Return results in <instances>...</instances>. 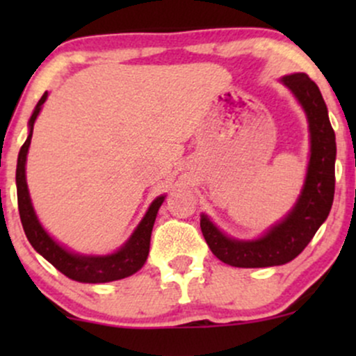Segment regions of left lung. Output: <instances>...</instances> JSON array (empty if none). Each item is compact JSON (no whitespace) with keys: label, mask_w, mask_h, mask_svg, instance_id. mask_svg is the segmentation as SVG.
I'll use <instances>...</instances> for the list:
<instances>
[{"label":"left lung","mask_w":356,"mask_h":356,"mask_svg":"<svg viewBox=\"0 0 356 356\" xmlns=\"http://www.w3.org/2000/svg\"><path fill=\"white\" fill-rule=\"evenodd\" d=\"M281 81L291 90L308 118L312 140L308 172L295 207L254 241L227 238L202 214L201 231L212 254L236 268H269L293 261L308 246L333 204L337 142L320 88L306 73L286 75Z\"/></svg>","instance_id":"1"}]
</instances>
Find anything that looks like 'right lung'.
Segmentation results:
<instances>
[{
  "instance_id": "1",
  "label": "right lung",
  "mask_w": 356,
  "mask_h": 356,
  "mask_svg": "<svg viewBox=\"0 0 356 356\" xmlns=\"http://www.w3.org/2000/svg\"><path fill=\"white\" fill-rule=\"evenodd\" d=\"M48 93L44 92L38 104L31 113L30 122V134H28L26 142L22 145L18 155V165H16V192H18V211L24 234L36 252H40L48 263L63 273L70 280L80 281V283H108V281H117L122 277H127L144 266L149 256L150 248V234L157 218L159 207L164 202L165 195H159L155 201L150 204L149 211L140 220L137 229L130 236L129 241L118 249L117 252L107 256H81L70 252L68 249L60 246L55 239L50 238L47 231L43 229L36 218L33 206H31L30 192L26 186V175H24V165H26V154L28 147L31 144V136H33V125L36 117H38L42 105L47 100Z\"/></svg>"
}]
</instances>
